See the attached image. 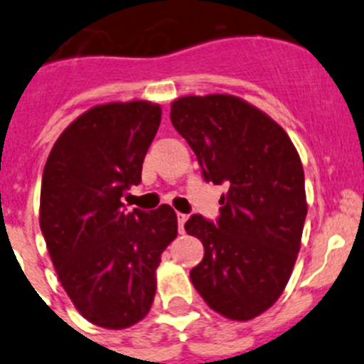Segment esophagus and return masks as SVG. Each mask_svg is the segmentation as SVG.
<instances>
[{
	"mask_svg": "<svg viewBox=\"0 0 364 364\" xmlns=\"http://www.w3.org/2000/svg\"><path fill=\"white\" fill-rule=\"evenodd\" d=\"M186 219H188V215H185V213H178V228L181 233H183V230H185Z\"/></svg>",
	"mask_w": 364,
	"mask_h": 364,
	"instance_id": "esophagus-1",
	"label": "esophagus"
}]
</instances>
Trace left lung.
I'll return each mask as SVG.
<instances>
[{
    "label": "left lung",
    "mask_w": 364,
    "mask_h": 364,
    "mask_svg": "<svg viewBox=\"0 0 364 364\" xmlns=\"http://www.w3.org/2000/svg\"><path fill=\"white\" fill-rule=\"evenodd\" d=\"M171 120L205 181L228 188L217 224L201 215L185 224L205 246L190 271L193 287L224 318L253 320L284 293L300 251L307 215L300 156L273 118L233 95L178 98Z\"/></svg>",
    "instance_id": "1"
}]
</instances>
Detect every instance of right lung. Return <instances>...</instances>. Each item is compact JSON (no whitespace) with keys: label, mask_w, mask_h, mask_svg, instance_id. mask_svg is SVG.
Masks as SVG:
<instances>
[{"label":"right lung","mask_w":364,"mask_h":364,"mask_svg":"<svg viewBox=\"0 0 364 364\" xmlns=\"http://www.w3.org/2000/svg\"><path fill=\"white\" fill-rule=\"evenodd\" d=\"M161 107L147 100L95 105L52 147L41 185L39 224L75 309L104 328L144 320L161 253L178 235L168 205L125 212L122 196L141 181Z\"/></svg>","instance_id":"add662e5"}]
</instances>
